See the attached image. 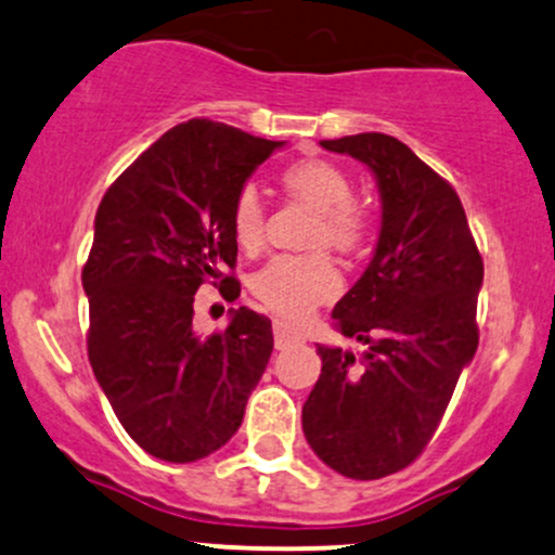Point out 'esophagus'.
I'll return each instance as SVG.
<instances>
[{
  "label": "esophagus",
  "mask_w": 555,
  "mask_h": 555,
  "mask_svg": "<svg viewBox=\"0 0 555 555\" xmlns=\"http://www.w3.org/2000/svg\"><path fill=\"white\" fill-rule=\"evenodd\" d=\"M305 336L299 334L297 328H292L289 323H284V321H273V344H276V349H286V347H292V344H299L302 341Z\"/></svg>",
  "instance_id": "34e87169"
}]
</instances>
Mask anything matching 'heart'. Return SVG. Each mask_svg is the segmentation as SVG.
<instances>
[{"mask_svg": "<svg viewBox=\"0 0 555 555\" xmlns=\"http://www.w3.org/2000/svg\"><path fill=\"white\" fill-rule=\"evenodd\" d=\"M284 193L313 208L308 247L354 253L371 237L373 214L352 195V180L341 167L326 158H302L282 171ZM232 237L242 250L256 253L266 240V206L253 184L237 190L229 211ZM250 289L260 305L286 321H302L318 305L339 295L341 276L326 253L310 256H276L250 279Z\"/></svg>", "mask_w": 555, "mask_h": 555, "instance_id": "1", "label": "heart"}]
</instances>
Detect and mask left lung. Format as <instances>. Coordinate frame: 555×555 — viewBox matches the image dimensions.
<instances>
[{"instance_id": "8db88e82", "label": "left lung", "mask_w": 555, "mask_h": 555, "mask_svg": "<svg viewBox=\"0 0 555 555\" xmlns=\"http://www.w3.org/2000/svg\"><path fill=\"white\" fill-rule=\"evenodd\" d=\"M321 145L371 167L384 219L371 266L334 308V328L365 352L318 344L302 430L331 469L378 480L423 454L475 358L482 256L456 190L401 140L360 132Z\"/></svg>"}]
</instances>
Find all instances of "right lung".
Returning a JSON list of instances; mask_svg holds the SVG:
<instances>
[{"instance_id":"obj_1","label":"right lung","mask_w":555,"mask_h":555,"mask_svg":"<svg viewBox=\"0 0 555 555\" xmlns=\"http://www.w3.org/2000/svg\"><path fill=\"white\" fill-rule=\"evenodd\" d=\"M279 140L211 119L171 127L127 167L95 211L82 266L88 360L140 449L195 462L237 433L273 349L271 321L240 308L224 331H193L197 286L237 299L229 211Z\"/></svg>"}]
</instances>
